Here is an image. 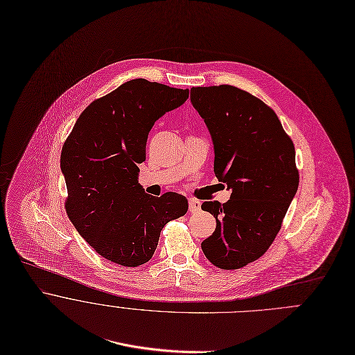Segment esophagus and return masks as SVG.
<instances>
[{"label": "esophagus", "instance_id": "34e87169", "mask_svg": "<svg viewBox=\"0 0 355 355\" xmlns=\"http://www.w3.org/2000/svg\"><path fill=\"white\" fill-rule=\"evenodd\" d=\"M200 207H202V203H200L199 200H195V199H191V200H189V211H191V213L199 211Z\"/></svg>", "mask_w": 355, "mask_h": 355}]
</instances>
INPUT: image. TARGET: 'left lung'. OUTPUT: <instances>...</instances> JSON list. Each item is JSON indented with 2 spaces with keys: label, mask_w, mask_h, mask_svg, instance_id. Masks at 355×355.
I'll use <instances>...</instances> for the list:
<instances>
[{
  "label": "left lung",
  "mask_w": 355,
  "mask_h": 355,
  "mask_svg": "<svg viewBox=\"0 0 355 355\" xmlns=\"http://www.w3.org/2000/svg\"><path fill=\"white\" fill-rule=\"evenodd\" d=\"M191 103L214 145V173L232 191L227 203L205 202L216 227L202 243L219 269H240L261 258L282 229L299 185L295 148L276 112L230 85L192 87Z\"/></svg>",
  "instance_id": "1"
}]
</instances>
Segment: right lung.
Instances as JSON below:
<instances>
[{"label": "right lung", "mask_w": 355, "mask_h": 355, "mask_svg": "<svg viewBox=\"0 0 355 355\" xmlns=\"http://www.w3.org/2000/svg\"><path fill=\"white\" fill-rule=\"evenodd\" d=\"M188 97V89L132 79L94 100L63 145L67 215L90 247L114 263L148 262L163 226L188 211L185 196H150L139 184L152 126Z\"/></svg>", "instance_id": "1"}]
</instances>
